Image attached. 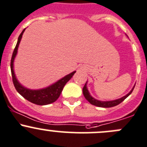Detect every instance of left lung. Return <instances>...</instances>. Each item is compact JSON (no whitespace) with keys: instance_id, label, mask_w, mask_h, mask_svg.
I'll return each mask as SVG.
<instances>
[{"instance_id":"8db88e82","label":"left lung","mask_w":147,"mask_h":147,"mask_svg":"<svg viewBox=\"0 0 147 147\" xmlns=\"http://www.w3.org/2000/svg\"><path fill=\"white\" fill-rule=\"evenodd\" d=\"M87 83L88 82H86V83L85 84L83 87V89H82V92H83V95L85 96V99L88 101L90 104L92 105H95V106H98V107H101V108H111V107L113 106H116V105H119L120 104L121 102H123L129 95L133 91L135 85H134L133 88L131 90L130 92H129L128 94H126V95H124L123 97L122 98H119V99H116V100H108V101H102V100H98L95 99L93 97H92L90 94L89 91H88V88H87Z\"/></svg>"}]
</instances>
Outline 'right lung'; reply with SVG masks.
Segmentation results:
<instances>
[{
  "mask_svg": "<svg viewBox=\"0 0 147 147\" xmlns=\"http://www.w3.org/2000/svg\"><path fill=\"white\" fill-rule=\"evenodd\" d=\"M25 29L26 28H24L22 32L21 33V34L18 36L16 46L15 49H14L12 57H11V75H12L13 82V85L15 86V88L16 89L17 92L20 95H22L25 99L29 101V102L39 105H45L52 103V102H54L58 99L61 92H62V90H63V88L65 87V84L72 78V77L76 72V71L71 72L69 75H67L66 76H65L64 78H61L60 80L55 82L52 85H49V86L47 87V88H42V89L31 90L23 86L18 82L16 77L13 69V63L14 59H15L16 57L17 52H18V46H19L20 42H21L22 35Z\"/></svg>",
  "mask_w": 147,
  "mask_h": 147,
  "instance_id": "add662e5",
  "label": "right lung"
}]
</instances>
